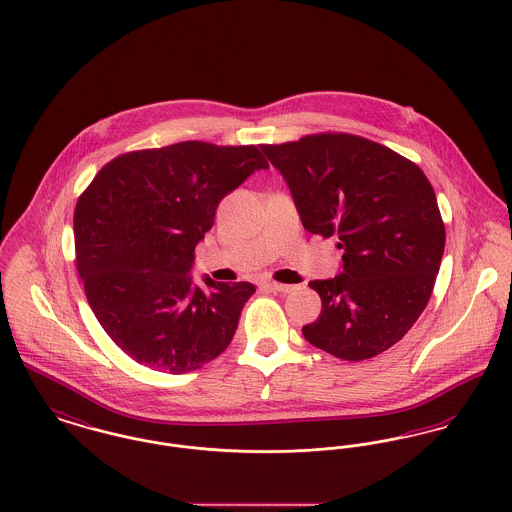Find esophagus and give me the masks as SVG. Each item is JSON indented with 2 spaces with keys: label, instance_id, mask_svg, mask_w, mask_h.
Listing matches in <instances>:
<instances>
[{
  "label": "esophagus",
  "instance_id": "1",
  "mask_svg": "<svg viewBox=\"0 0 512 512\" xmlns=\"http://www.w3.org/2000/svg\"><path fill=\"white\" fill-rule=\"evenodd\" d=\"M264 287H268L269 291H273V293H283V295L296 291L295 285H283V283H277V281H269Z\"/></svg>",
  "mask_w": 512,
  "mask_h": 512
}]
</instances>
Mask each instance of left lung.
Returning a JSON list of instances; mask_svg holds the SVG:
<instances>
[{"label": "left lung", "instance_id": "8db88e82", "mask_svg": "<svg viewBox=\"0 0 512 512\" xmlns=\"http://www.w3.org/2000/svg\"><path fill=\"white\" fill-rule=\"evenodd\" d=\"M285 177L308 233L337 237L343 273L310 281L322 314L306 341L360 362L393 347L430 302L445 223L424 171L391 148L349 133L262 144Z\"/></svg>", "mask_w": 512, "mask_h": 512}]
</instances>
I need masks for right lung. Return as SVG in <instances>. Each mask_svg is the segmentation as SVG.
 Returning <instances> with one entry per match:
<instances>
[{"label":"right lung","mask_w":512,"mask_h":512,"mask_svg":"<svg viewBox=\"0 0 512 512\" xmlns=\"http://www.w3.org/2000/svg\"><path fill=\"white\" fill-rule=\"evenodd\" d=\"M254 146L187 140L133 150L106 163L75 208V260L88 304L135 362L187 374L229 347L252 283L192 287L194 248L217 204L256 169Z\"/></svg>","instance_id":"obj_1"}]
</instances>
